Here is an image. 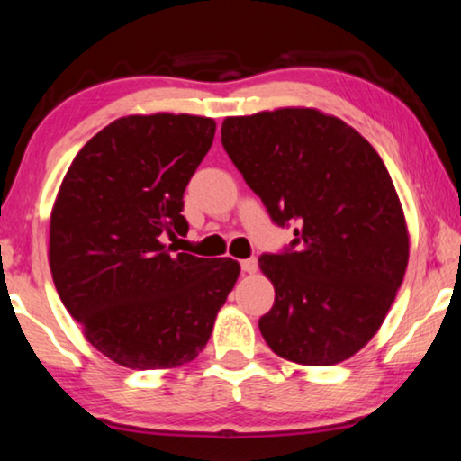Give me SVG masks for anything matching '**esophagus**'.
I'll list each match as a JSON object with an SVG mask.
<instances>
[{"instance_id": "obj_1", "label": "esophagus", "mask_w": 461, "mask_h": 461, "mask_svg": "<svg viewBox=\"0 0 461 461\" xmlns=\"http://www.w3.org/2000/svg\"><path fill=\"white\" fill-rule=\"evenodd\" d=\"M256 268H258L256 258H248V260H241L243 273H256Z\"/></svg>"}]
</instances>
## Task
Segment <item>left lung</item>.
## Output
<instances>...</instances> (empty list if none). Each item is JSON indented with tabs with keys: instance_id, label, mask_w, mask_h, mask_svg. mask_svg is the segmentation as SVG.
Segmentation results:
<instances>
[{
	"instance_id": "left-lung-1",
	"label": "left lung",
	"mask_w": 461,
	"mask_h": 461,
	"mask_svg": "<svg viewBox=\"0 0 461 461\" xmlns=\"http://www.w3.org/2000/svg\"><path fill=\"white\" fill-rule=\"evenodd\" d=\"M222 144L276 226L294 241L262 254L275 304L258 325L270 350L336 365L386 319L409 260L399 194L375 149L317 109L226 117Z\"/></svg>"
}]
</instances>
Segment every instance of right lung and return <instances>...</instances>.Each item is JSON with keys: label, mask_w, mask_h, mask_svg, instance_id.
<instances>
[{"label": "right lung", "mask_w": 461, "mask_h": 461, "mask_svg": "<svg viewBox=\"0 0 461 461\" xmlns=\"http://www.w3.org/2000/svg\"><path fill=\"white\" fill-rule=\"evenodd\" d=\"M216 122L130 115L75 157L50 220V268L62 304L104 357L130 369H167L205 348L235 287L239 262L176 254L186 237L185 188Z\"/></svg>", "instance_id": "1"}]
</instances>
